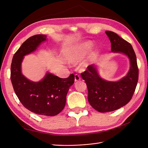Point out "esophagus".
Returning <instances> with one entry per match:
<instances>
[{"mask_svg": "<svg viewBox=\"0 0 148 148\" xmlns=\"http://www.w3.org/2000/svg\"><path fill=\"white\" fill-rule=\"evenodd\" d=\"M81 79L79 75H77V74H75V76H74V81H75V82H78V81H79Z\"/></svg>", "mask_w": 148, "mask_h": 148, "instance_id": "1", "label": "esophagus"}]
</instances>
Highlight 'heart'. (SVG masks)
<instances>
[{
	"mask_svg": "<svg viewBox=\"0 0 148 148\" xmlns=\"http://www.w3.org/2000/svg\"><path fill=\"white\" fill-rule=\"evenodd\" d=\"M92 47V43L90 41H85L67 47L63 52V57L66 62L71 64H75L80 62L88 54ZM92 60V57L90 60L82 63V66L86 67L89 62Z\"/></svg>",
	"mask_w": 148,
	"mask_h": 148,
	"instance_id": "b5f03b06",
	"label": "heart"
}]
</instances>
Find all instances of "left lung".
Listing matches in <instances>:
<instances>
[{
	"label": "left lung",
	"instance_id": "1",
	"mask_svg": "<svg viewBox=\"0 0 148 148\" xmlns=\"http://www.w3.org/2000/svg\"><path fill=\"white\" fill-rule=\"evenodd\" d=\"M105 33L110 40L112 52L127 57L130 68L125 76L116 81L102 78L97 64L90 65L81 74L88 87L89 103L101 113L114 111L127 104L135 91L139 75L136 56L131 45L114 32L106 31Z\"/></svg>",
	"mask_w": 148,
	"mask_h": 148
}]
</instances>
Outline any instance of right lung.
I'll return each mask as SVG.
<instances>
[{
  "instance_id": "add662e5",
  "label": "right lung",
  "mask_w": 148,
  "mask_h": 148,
  "mask_svg": "<svg viewBox=\"0 0 148 148\" xmlns=\"http://www.w3.org/2000/svg\"><path fill=\"white\" fill-rule=\"evenodd\" d=\"M47 40L45 35L31 36L14 55L11 67V79L14 90L23 105L37 115L55 116L64 109L66 96L74 82L72 74L60 78L49 72L38 82L28 79L22 73L21 64L25 56L37 50Z\"/></svg>"
}]
</instances>
